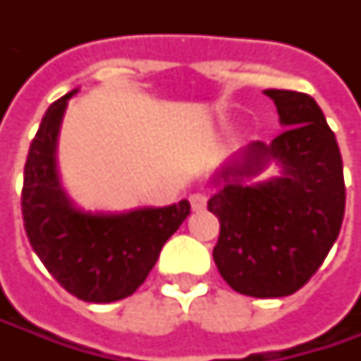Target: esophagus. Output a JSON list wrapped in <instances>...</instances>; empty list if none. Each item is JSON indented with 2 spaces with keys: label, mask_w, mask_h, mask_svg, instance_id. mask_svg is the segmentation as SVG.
<instances>
[{
  "label": "esophagus",
  "mask_w": 361,
  "mask_h": 361,
  "mask_svg": "<svg viewBox=\"0 0 361 361\" xmlns=\"http://www.w3.org/2000/svg\"><path fill=\"white\" fill-rule=\"evenodd\" d=\"M190 207H192V211H202L207 207V195H202V192L190 195Z\"/></svg>",
  "instance_id": "obj_1"
}]
</instances>
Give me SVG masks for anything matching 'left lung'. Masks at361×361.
<instances>
[{
	"instance_id": "left-lung-1",
	"label": "left lung",
	"mask_w": 361,
	"mask_h": 361,
	"mask_svg": "<svg viewBox=\"0 0 361 361\" xmlns=\"http://www.w3.org/2000/svg\"><path fill=\"white\" fill-rule=\"evenodd\" d=\"M287 130L243 148L215 176L209 211L221 233L213 259L243 295L285 298L312 279L336 243L345 211L343 164L322 108L303 92L265 90ZM269 161L282 176L247 185Z\"/></svg>"
}]
</instances>
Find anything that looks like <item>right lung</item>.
<instances>
[{"label":"right lung","mask_w":361,"mask_h":361,"mask_svg":"<svg viewBox=\"0 0 361 361\" xmlns=\"http://www.w3.org/2000/svg\"><path fill=\"white\" fill-rule=\"evenodd\" d=\"M68 92L49 106L35 132L21 188L23 227L51 277L82 301L132 295L154 267L162 245L190 213L188 201L128 213H84L68 199L56 169V145Z\"/></svg>","instance_id":"add662e5"}]
</instances>
